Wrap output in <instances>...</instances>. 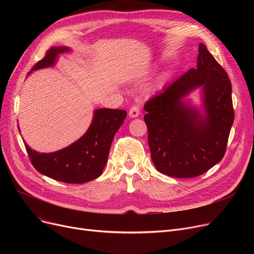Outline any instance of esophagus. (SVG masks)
Instances as JSON below:
<instances>
[{"mask_svg":"<svg viewBox=\"0 0 254 254\" xmlns=\"http://www.w3.org/2000/svg\"><path fill=\"white\" fill-rule=\"evenodd\" d=\"M128 115H129V117H131V118L138 117V116L140 115V108H139V106H137V105L132 106L131 108H130V110H129V112H128Z\"/></svg>","mask_w":254,"mask_h":254,"instance_id":"1","label":"esophagus"}]
</instances>
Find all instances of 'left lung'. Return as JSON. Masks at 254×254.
<instances>
[{
    "instance_id": "1",
    "label": "left lung",
    "mask_w": 254,
    "mask_h": 254,
    "mask_svg": "<svg viewBox=\"0 0 254 254\" xmlns=\"http://www.w3.org/2000/svg\"><path fill=\"white\" fill-rule=\"evenodd\" d=\"M196 88H201L203 114L185 100ZM144 109L151 159L162 174L191 178L222 159L234 124L232 84L203 43L196 68L166 86Z\"/></svg>"
}]
</instances>
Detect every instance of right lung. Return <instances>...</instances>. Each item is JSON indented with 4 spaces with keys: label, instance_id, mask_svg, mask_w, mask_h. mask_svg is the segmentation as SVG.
<instances>
[{
    "label": "right lung",
    "instance_id": "1",
    "mask_svg": "<svg viewBox=\"0 0 254 254\" xmlns=\"http://www.w3.org/2000/svg\"><path fill=\"white\" fill-rule=\"evenodd\" d=\"M70 51L65 46L51 47L30 73L55 65L61 53ZM126 117L125 110L97 109L85 134L68 147L50 153L37 152L24 144L25 148L33 166L41 174L64 183H85L101 176L113 138Z\"/></svg>",
    "mask_w": 254,
    "mask_h": 254
}]
</instances>
